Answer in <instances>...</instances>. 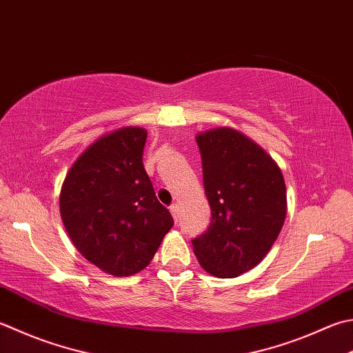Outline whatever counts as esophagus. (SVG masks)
Returning a JSON list of instances; mask_svg holds the SVG:
<instances>
[{"mask_svg":"<svg viewBox=\"0 0 353 353\" xmlns=\"http://www.w3.org/2000/svg\"><path fill=\"white\" fill-rule=\"evenodd\" d=\"M170 212H171V216H172V219H174L176 220V222H177V220H179V206L174 203V205H171L170 206Z\"/></svg>","mask_w":353,"mask_h":353,"instance_id":"esophagus-1","label":"esophagus"}]
</instances>
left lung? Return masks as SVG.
<instances>
[{
	"label": "left lung",
	"mask_w": 353,
	"mask_h": 353,
	"mask_svg": "<svg viewBox=\"0 0 353 353\" xmlns=\"http://www.w3.org/2000/svg\"><path fill=\"white\" fill-rule=\"evenodd\" d=\"M202 156L211 225L192 239L206 272L234 279L257 266L277 240L286 219V185L266 151L230 127L196 136Z\"/></svg>",
	"instance_id": "left-lung-1"
}]
</instances>
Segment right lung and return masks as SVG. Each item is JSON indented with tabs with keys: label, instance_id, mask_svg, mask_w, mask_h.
<instances>
[{
	"label": "right lung",
	"instance_id": "1",
	"mask_svg": "<svg viewBox=\"0 0 353 353\" xmlns=\"http://www.w3.org/2000/svg\"><path fill=\"white\" fill-rule=\"evenodd\" d=\"M145 141L141 127L103 134L76 159L59 194L62 223L76 250L116 277L148 266L174 225L143 168Z\"/></svg>",
	"mask_w": 353,
	"mask_h": 353
}]
</instances>
